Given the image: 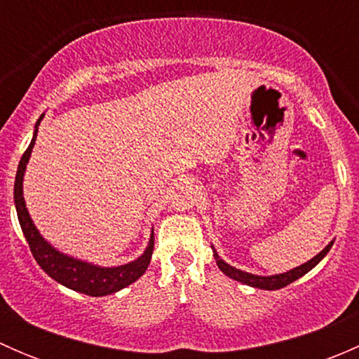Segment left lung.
I'll list each match as a JSON object with an SVG mask.
<instances>
[{
  "label": "left lung",
  "mask_w": 359,
  "mask_h": 359,
  "mask_svg": "<svg viewBox=\"0 0 359 359\" xmlns=\"http://www.w3.org/2000/svg\"><path fill=\"white\" fill-rule=\"evenodd\" d=\"M332 245H334V240H332L323 250H321L318 255H314L313 259L307 260V262L300 264L299 267H293V269L287 271V273L271 274V276H260V274H252V273H247V271L238 269V267H233L231 264H227L226 260L220 259V255L217 253V250L213 245H212V250H213V257H215V262H217V266H219V269L222 271L226 276H229L231 280H236V281H240V283L248 285V287H253V288H260V290H280V288L287 287V285L293 283L295 280L302 278L304 274L309 273L313 267H316L318 264L325 259V255L330 252Z\"/></svg>",
  "instance_id": "8db88e82"
}]
</instances>
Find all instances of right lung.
Segmentation results:
<instances>
[{
	"label": "right lung",
	"instance_id": "obj_1",
	"mask_svg": "<svg viewBox=\"0 0 359 359\" xmlns=\"http://www.w3.org/2000/svg\"><path fill=\"white\" fill-rule=\"evenodd\" d=\"M43 118H45V112L36 121L31 144H29L22 158H20L15 175V186H13V201H15L17 217H19L20 229H22L25 240H27L32 257L50 278H53L57 283L64 285V287L71 288L74 292L85 293V295L90 297H104L123 290V288L132 285L133 281H137L146 273L154 248L153 231H151L149 243H147L142 255L137 257L135 260H130L128 264L106 267L88 262V260L78 259V257L67 255V253L57 250L48 240L43 238V234L36 227L34 220L29 215V210L24 200V173L25 168H27L29 159H31L32 147H34L36 135H38V126L43 121Z\"/></svg>",
	"mask_w": 359,
	"mask_h": 359
}]
</instances>
